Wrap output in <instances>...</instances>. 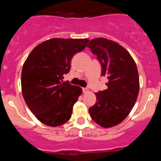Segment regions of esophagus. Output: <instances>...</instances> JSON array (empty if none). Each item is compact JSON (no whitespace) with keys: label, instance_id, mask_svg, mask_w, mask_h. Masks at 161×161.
I'll use <instances>...</instances> for the list:
<instances>
[{"label":"esophagus","instance_id":"esophagus-1","mask_svg":"<svg viewBox=\"0 0 161 161\" xmlns=\"http://www.w3.org/2000/svg\"><path fill=\"white\" fill-rule=\"evenodd\" d=\"M82 92L83 93H86V92H87L88 91H89V89H87V88H82Z\"/></svg>","mask_w":161,"mask_h":161}]
</instances>
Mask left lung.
Listing matches in <instances>:
<instances>
[{"instance_id": "8db88e82", "label": "left lung", "mask_w": 161, "mask_h": 161, "mask_svg": "<svg viewBox=\"0 0 161 161\" xmlns=\"http://www.w3.org/2000/svg\"><path fill=\"white\" fill-rule=\"evenodd\" d=\"M99 62L107 89L95 93L96 102L89 108L93 121L104 128L121 123L135 105L139 92L137 66L121 45L104 38L93 39L87 45Z\"/></svg>"}]
</instances>
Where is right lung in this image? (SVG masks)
Segmentation results:
<instances>
[{"instance_id":"1","label":"right lung","mask_w":161,"mask_h":161,"mask_svg":"<svg viewBox=\"0 0 161 161\" xmlns=\"http://www.w3.org/2000/svg\"><path fill=\"white\" fill-rule=\"evenodd\" d=\"M88 39L54 38L36 46L24 63L21 87L26 104L42 123L51 127L70 119L82 89L63 82L74 55L86 47Z\"/></svg>"}]
</instances>
